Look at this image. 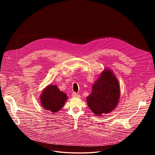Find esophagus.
I'll use <instances>...</instances> for the list:
<instances>
[{
	"label": "esophagus",
	"instance_id": "obj_1",
	"mask_svg": "<svg viewBox=\"0 0 155 155\" xmlns=\"http://www.w3.org/2000/svg\"><path fill=\"white\" fill-rule=\"evenodd\" d=\"M72 97H80L79 94H78L77 93H75V92H74V93L72 94Z\"/></svg>",
	"mask_w": 155,
	"mask_h": 155
}]
</instances>
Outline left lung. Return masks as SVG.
<instances>
[{"label": "left lung", "mask_w": 155, "mask_h": 155, "mask_svg": "<svg viewBox=\"0 0 155 155\" xmlns=\"http://www.w3.org/2000/svg\"><path fill=\"white\" fill-rule=\"evenodd\" d=\"M120 88L117 78L108 69L104 70L93 84L91 93L86 97L88 107L97 116L107 114L117 107Z\"/></svg>", "instance_id": "left-lung-1"}]
</instances>
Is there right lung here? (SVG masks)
I'll list each match as a JSON object with an SVG mask.
<instances>
[{
    "mask_svg": "<svg viewBox=\"0 0 155 155\" xmlns=\"http://www.w3.org/2000/svg\"><path fill=\"white\" fill-rule=\"evenodd\" d=\"M40 99L42 107L54 114L62 108L68 96L61 91L57 85L50 84L43 90Z\"/></svg>",
    "mask_w": 155,
    "mask_h": 155,
    "instance_id": "right-lung-1",
    "label": "right lung"
}]
</instances>
